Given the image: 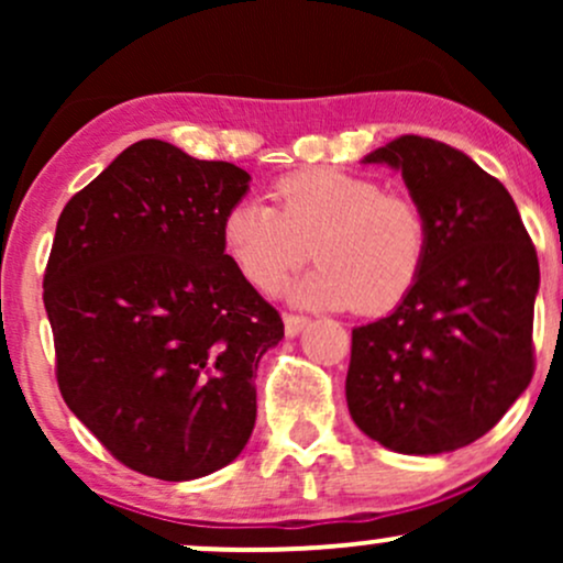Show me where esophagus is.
Returning a JSON list of instances; mask_svg holds the SVG:
<instances>
[{
	"mask_svg": "<svg viewBox=\"0 0 563 563\" xmlns=\"http://www.w3.org/2000/svg\"><path fill=\"white\" fill-rule=\"evenodd\" d=\"M283 325H286V335L294 339V335H299L309 325V320L301 318V314H283Z\"/></svg>",
	"mask_w": 563,
	"mask_h": 563,
	"instance_id": "esophagus-1",
	"label": "esophagus"
}]
</instances>
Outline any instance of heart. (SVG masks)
Returning a JSON list of instances; mask_svg holds the SVG:
<instances>
[{"label":"heart","mask_w":563,"mask_h":563,"mask_svg":"<svg viewBox=\"0 0 563 563\" xmlns=\"http://www.w3.org/2000/svg\"><path fill=\"white\" fill-rule=\"evenodd\" d=\"M275 206L260 198L232 203L222 245L251 286L275 294L313 243L320 264L294 296L309 307L378 314L416 288L429 251V228L416 203L384 192L376 179L341 169H301L275 183Z\"/></svg>","instance_id":"1"}]
</instances>
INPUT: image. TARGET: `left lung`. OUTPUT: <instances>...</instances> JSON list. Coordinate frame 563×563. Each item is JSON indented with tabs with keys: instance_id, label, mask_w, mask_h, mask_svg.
<instances>
[{
	"instance_id": "8db88e82",
	"label": "left lung",
	"mask_w": 563,
	"mask_h": 563,
	"mask_svg": "<svg viewBox=\"0 0 563 563\" xmlns=\"http://www.w3.org/2000/svg\"><path fill=\"white\" fill-rule=\"evenodd\" d=\"M365 164L402 172L429 251L397 309L352 331L349 412L405 455L466 448L532 380L538 251L510 192L466 153L405 134Z\"/></svg>"
}]
</instances>
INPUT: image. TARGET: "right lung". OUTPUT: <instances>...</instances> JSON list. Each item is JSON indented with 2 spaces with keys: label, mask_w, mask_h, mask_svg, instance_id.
Listing matches in <instances>:
<instances>
[{
  "label": "right lung",
  "mask_w": 563,
  "mask_h": 563,
  "mask_svg": "<svg viewBox=\"0 0 563 563\" xmlns=\"http://www.w3.org/2000/svg\"><path fill=\"white\" fill-rule=\"evenodd\" d=\"M249 172L164 140L129 145L57 219L44 273L63 399L115 461L214 474L256 423V367L283 320L224 254Z\"/></svg>",
  "instance_id": "add662e5"
}]
</instances>
